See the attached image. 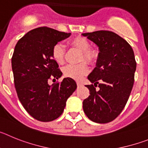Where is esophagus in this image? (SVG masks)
Listing matches in <instances>:
<instances>
[{
    "label": "esophagus",
    "mask_w": 148,
    "mask_h": 148,
    "mask_svg": "<svg viewBox=\"0 0 148 148\" xmlns=\"http://www.w3.org/2000/svg\"><path fill=\"white\" fill-rule=\"evenodd\" d=\"M77 85H78V87H81V86H82V84L81 82H77Z\"/></svg>",
    "instance_id": "obj_1"
}]
</instances>
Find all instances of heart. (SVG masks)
Listing matches in <instances>:
<instances>
[{
	"mask_svg": "<svg viewBox=\"0 0 148 148\" xmlns=\"http://www.w3.org/2000/svg\"><path fill=\"white\" fill-rule=\"evenodd\" d=\"M71 44L77 49L82 52V58L88 61H92L96 57V53L92 49H90L88 40L83 37H76L71 40ZM65 47L61 43L55 44L52 50V56L55 61L58 64H62L64 61ZM63 72L65 76L73 78L75 80H81L89 73V67L85 62L78 64H67L64 67Z\"/></svg>",
	"mask_w": 148,
	"mask_h": 148,
	"instance_id": "b5f03b06",
	"label": "heart"
}]
</instances>
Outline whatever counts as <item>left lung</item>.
<instances>
[{
    "label": "left lung",
    "instance_id": "obj_1",
    "mask_svg": "<svg viewBox=\"0 0 148 148\" xmlns=\"http://www.w3.org/2000/svg\"><path fill=\"white\" fill-rule=\"evenodd\" d=\"M82 35L99 50L96 66L87 77L94 84L86 85L90 95L83 101L84 112L94 122H110L121 113L131 92L136 69L134 53L125 39L110 31ZM98 84L99 90H96Z\"/></svg>",
    "mask_w": 148,
    "mask_h": 148
}]
</instances>
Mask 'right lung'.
<instances>
[{
  "label": "right lung",
  "mask_w": 148,
  "mask_h": 148,
  "mask_svg": "<svg viewBox=\"0 0 148 148\" xmlns=\"http://www.w3.org/2000/svg\"><path fill=\"white\" fill-rule=\"evenodd\" d=\"M71 33L49 27H38L27 32L15 45L12 69L18 97L34 119L51 121L62 114L67 99L77 88L73 78L49 85L50 78L58 79L62 73L53 59V46Z\"/></svg>",
  "instance_id": "add662e5"
}]
</instances>
